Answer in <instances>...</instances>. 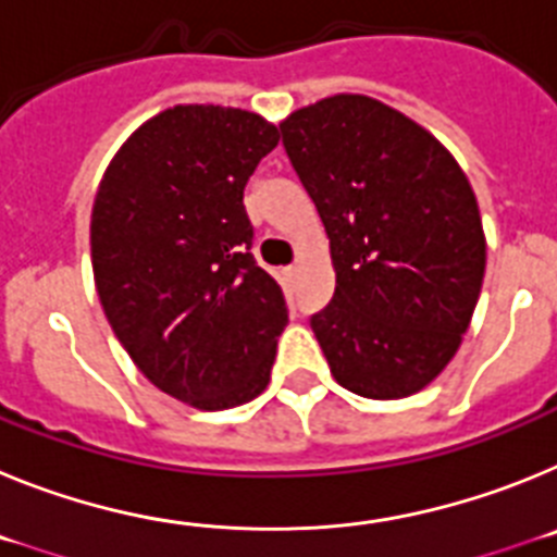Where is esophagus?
Wrapping results in <instances>:
<instances>
[{"instance_id": "34e87169", "label": "esophagus", "mask_w": 557, "mask_h": 557, "mask_svg": "<svg viewBox=\"0 0 557 557\" xmlns=\"http://www.w3.org/2000/svg\"><path fill=\"white\" fill-rule=\"evenodd\" d=\"M282 273H284V278H287V282H293L295 275H298V268H295V264H293V268H284Z\"/></svg>"}]
</instances>
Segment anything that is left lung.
Instances as JSON below:
<instances>
[{"instance_id":"obj_1","label":"left lung","mask_w":557,"mask_h":557,"mask_svg":"<svg viewBox=\"0 0 557 557\" xmlns=\"http://www.w3.org/2000/svg\"><path fill=\"white\" fill-rule=\"evenodd\" d=\"M284 147L329 236L334 298L312 318L332 376L366 398H405L441 376L485 275L469 178L407 113L334 95L282 120Z\"/></svg>"}]
</instances>
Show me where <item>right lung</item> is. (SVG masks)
I'll return each instance as SVG.
<instances>
[{"label": "right lung", "mask_w": 557, "mask_h": 557, "mask_svg": "<svg viewBox=\"0 0 557 557\" xmlns=\"http://www.w3.org/2000/svg\"><path fill=\"white\" fill-rule=\"evenodd\" d=\"M278 145L262 113L172 106L113 152L91 206L102 312L133 366L195 410L268 387L287 304L253 262L243 191Z\"/></svg>", "instance_id": "add662e5"}]
</instances>
